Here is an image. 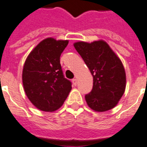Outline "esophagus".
Listing matches in <instances>:
<instances>
[{
    "mask_svg": "<svg viewBox=\"0 0 147 147\" xmlns=\"http://www.w3.org/2000/svg\"><path fill=\"white\" fill-rule=\"evenodd\" d=\"M72 83H73V84L75 86L77 84V79L76 78H74V79H72Z\"/></svg>",
    "mask_w": 147,
    "mask_h": 147,
    "instance_id": "34e87169",
    "label": "esophagus"
}]
</instances>
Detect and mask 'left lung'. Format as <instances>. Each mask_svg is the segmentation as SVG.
Instances as JSON below:
<instances>
[{"label":"left lung","instance_id":"1","mask_svg":"<svg viewBox=\"0 0 147 147\" xmlns=\"http://www.w3.org/2000/svg\"><path fill=\"white\" fill-rule=\"evenodd\" d=\"M78 53L93 76V89L85 95L88 107L96 112L110 110L118 104L126 87L121 59L103 40L74 43Z\"/></svg>","mask_w":147,"mask_h":147}]
</instances>
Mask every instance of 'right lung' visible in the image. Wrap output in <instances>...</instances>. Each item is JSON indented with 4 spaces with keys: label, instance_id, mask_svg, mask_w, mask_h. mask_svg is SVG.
<instances>
[{
    "label": "right lung",
    "instance_id": "obj_1",
    "mask_svg": "<svg viewBox=\"0 0 147 147\" xmlns=\"http://www.w3.org/2000/svg\"><path fill=\"white\" fill-rule=\"evenodd\" d=\"M68 44V40L44 39L31 51L24 63V90L40 110H57L71 91V83L64 78L59 60Z\"/></svg>",
    "mask_w": 147,
    "mask_h": 147
}]
</instances>
